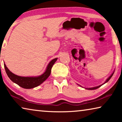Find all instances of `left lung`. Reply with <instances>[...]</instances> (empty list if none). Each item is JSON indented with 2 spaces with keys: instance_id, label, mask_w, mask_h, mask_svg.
Masks as SVG:
<instances>
[{
  "instance_id": "1",
  "label": "left lung",
  "mask_w": 122,
  "mask_h": 122,
  "mask_svg": "<svg viewBox=\"0 0 122 122\" xmlns=\"http://www.w3.org/2000/svg\"><path fill=\"white\" fill-rule=\"evenodd\" d=\"M113 73H114V72H113V73L111 74V75H110V76H109V77L108 78V79H107V80H106V81L105 82V83H106V82H108L109 81V80L110 79V78H111V77H112V75H113ZM102 86V85H101V86H96V87H94V88H88V89H89V90H95V89H97V88H98L99 87H100V86Z\"/></svg>"
}]
</instances>
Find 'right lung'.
I'll return each instance as SVG.
<instances>
[{
  "label": "right lung",
  "instance_id": "add662e5",
  "mask_svg": "<svg viewBox=\"0 0 122 122\" xmlns=\"http://www.w3.org/2000/svg\"><path fill=\"white\" fill-rule=\"evenodd\" d=\"M57 59V58H55L52 60L47 66L46 71L42 75L38 77H21L16 75L10 71L5 64H4V67L8 77L12 81L23 88L31 89L39 86L49 77L51 73V68Z\"/></svg>",
  "mask_w": 122,
  "mask_h": 122
}]
</instances>
